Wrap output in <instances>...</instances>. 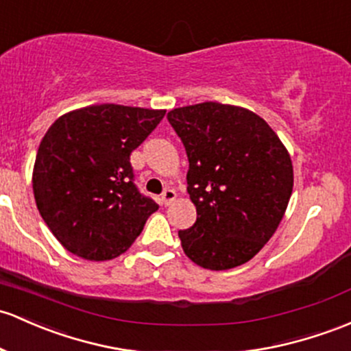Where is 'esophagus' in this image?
I'll return each mask as SVG.
<instances>
[{
	"label": "esophagus",
	"mask_w": 351,
	"mask_h": 351,
	"mask_svg": "<svg viewBox=\"0 0 351 351\" xmlns=\"http://www.w3.org/2000/svg\"><path fill=\"white\" fill-rule=\"evenodd\" d=\"M176 191L174 189H171V187H167V189H165L164 192H162V204H164V206H169V204H171V202L172 201H174V199H176Z\"/></svg>",
	"instance_id": "esophagus-1"
}]
</instances>
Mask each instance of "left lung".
I'll use <instances>...</instances> for the list:
<instances>
[{"label":"left lung","instance_id":"8db88e82","mask_svg":"<svg viewBox=\"0 0 351 351\" xmlns=\"http://www.w3.org/2000/svg\"><path fill=\"white\" fill-rule=\"evenodd\" d=\"M167 120L186 147L187 192L197 210L194 226L179 231L184 252L206 269L244 265L288 207V150L261 117L234 105L204 101L174 108Z\"/></svg>","mask_w":351,"mask_h":351}]
</instances>
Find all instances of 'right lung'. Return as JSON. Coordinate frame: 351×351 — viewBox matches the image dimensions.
Instances as JSON below:
<instances>
[{
	"label": "right lung",
	"mask_w": 351,
	"mask_h": 351,
	"mask_svg": "<svg viewBox=\"0 0 351 351\" xmlns=\"http://www.w3.org/2000/svg\"><path fill=\"white\" fill-rule=\"evenodd\" d=\"M165 110L101 104L69 112L45 134L33 169L36 207L65 250L90 261L125 252L159 209L130 164Z\"/></svg>",
	"instance_id": "1"
}]
</instances>
